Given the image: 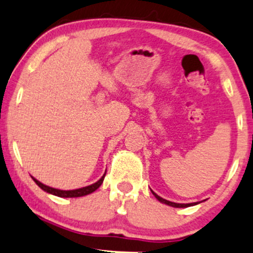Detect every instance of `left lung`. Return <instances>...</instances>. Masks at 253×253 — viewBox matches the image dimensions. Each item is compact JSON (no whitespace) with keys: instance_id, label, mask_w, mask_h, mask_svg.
<instances>
[{"instance_id":"1","label":"left lung","mask_w":253,"mask_h":253,"mask_svg":"<svg viewBox=\"0 0 253 253\" xmlns=\"http://www.w3.org/2000/svg\"><path fill=\"white\" fill-rule=\"evenodd\" d=\"M151 191H152V190H151ZM152 194H153V195H155V197H156L157 200H158V201H161L162 203H164V205L171 206V207H175V208H185V207H190V206L197 205V202H194V203H176V202H171V201H168V200L163 199V197L158 196L156 193H153V191H152Z\"/></svg>"}]
</instances>
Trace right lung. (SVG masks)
Masks as SVG:
<instances>
[{"mask_svg":"<svg viewBox=\"0 0 253 253\" xmlns=\"http://www.w3.org/2000/svg\"><path fill=\"white\" fill-rule=\"evenodd\" d=\"M104 176H106V173H104V175L101 177V178L98 179L96 183H94V184L88 185V187L80 188V189H75V190L56 189V188H52V187H48V185L42 184V182H39L38 179L34 178V177H32V178H33V181L36 182L43 191H46V193H48V194H52V195H56L59 197H81V196H85V195H88V194L94 193L97 188H100V185L102 184V182L104 179Z\"/></svg>","mask_w":253,"mask_h":253,"instance_id":"obj_1","label":"right lung"}]
</instances>
